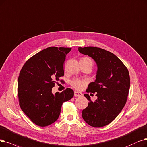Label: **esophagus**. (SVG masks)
Wrapping results in <instances>:
<instances>
[{
    "label": "esophagus",
    "instance_id": "esophagus-1",
    "mask_svg": "<svg viewBox=\"0 0 147 147\" xmlns=\"http://www.w3.org/2000/svg\"><path fill=\"white\" fill-rule=\"evenodd\" d=\"M83 95V94L82 92H78V91H74V96L75 97H81Z\"/></svg>",
    "mask_w": 147,
    "mask_h": 147
}]
</instances>
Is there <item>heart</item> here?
<instances>
[{"label": "heart", "mask_w": 147, "mask_h": 147, "mask_svg": "<svg viewBox=\"0 0 147 147\" xmlns=\"http://www.w3.org/2000/svg\"><path fill=\"white\" fill-rule=\"evenodd\" d=\"M81 60L82 61H84L90 62L93 63L92 61L89 58H88V57H84V58H82ZM85 84H86V82L85 80H79V79H74L71 83V85L74 88H76V89H82V87L85 85Z\"/></svg>", "instance_id": "1"}]
</instances>
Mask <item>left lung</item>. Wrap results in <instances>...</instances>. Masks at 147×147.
<instances>
[{
    "label": "left lung",
    "mask_w": 147,
    "mask_h": 147,
    "mask_svg": "<svg viewBox=\"0 0 147 147\" xmlns=\"http://www.w3.org/2000/svg\"><path fill=\"white\" fill-rule=\"evenodd\" d=\"M78 50L91 57L97 66L95 80L86 91L97 93V99L93 102L84 94L89 101L82 111V118L92 127L105 126L116 118L126 103L130 85L129 71L117 56L103 49L85 47Z\"/></svg>",
    "instance_id": "left-lung-1"
}]
</instances>
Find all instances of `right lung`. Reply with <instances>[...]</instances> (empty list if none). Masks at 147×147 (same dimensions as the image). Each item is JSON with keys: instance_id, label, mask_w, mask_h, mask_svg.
Listing matches in <instances>:
<instances>
[{"instance_id": "obj_1", "label": "right lung", "mask_w": 147, "mask_h": 147, "mask_svg": "<svg viewBox=\"0 0 147 147\" xmlns=\"http://www.w3.org/2000/svg\"><path fill=\"white\" fill-rule=\"evenodd\" d=\"M71 48L50 47L28 60L18 79V97L23 112L36 125L45 127L58 119L64 101L71 99L70 88L53 94L52 88L64 75L63 62Z\"/></svg>"}]
</instances>
